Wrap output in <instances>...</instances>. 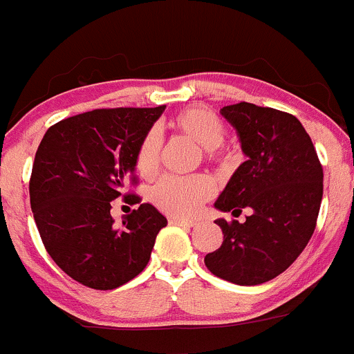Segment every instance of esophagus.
<instances>
[{"instance_id": "obj_1", "label": "esophagus", "mask_w": 354, "mask_h": 354, "mask_svg": "<svg viewBox=\"0 0 354 354\" xmlns=\"http://www.w3.org/2000/svg\"><path fill=\"white\" fill-rule=\"evenodd\" d=\"M170 225H178V227H196V221H191V220H184V218H170L169 220Z\"/></svg>"}]
</instances>
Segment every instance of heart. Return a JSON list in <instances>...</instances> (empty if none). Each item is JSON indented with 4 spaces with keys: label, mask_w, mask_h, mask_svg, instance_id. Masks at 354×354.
I'll return each mask as SVG.
<instances>
[{
    "label": "heart",
    "mask_w": 354,
    "mask_h": 354,
    "mask_svg": "<svg viewBox=\"0 0 354 354\" xmlns=\"http://www.w3.org/2000/svg\"><path fill=\"white\" fill-rule=\"evenodd\" d=\"M170 126L194 140L209 156H218L221 153L225 124L214 112L207 109H187L177 114ZM160 153L162 138L158 131L150 129L141 138L134 155V165L141 177L150 178L158 172ZM214 192V182L207 176H167L151 189L150 198L151 203L163 213L176 218H192L199 213L204 203L213 198Z\"/></svg>",
    "instance_id": "b5f03b06"
}]
</instances>
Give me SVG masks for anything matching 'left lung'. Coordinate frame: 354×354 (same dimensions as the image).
Returning <instances> with one entry per match:
<instances>
[{"label": "left lung", "instance_id": "left-lung-1", "mask_svg": "<svg viewBox=\"0 0 354 354\" xmlns=\"http://www.w3.org/2000/svg\"><path fill=\"white\" fill-rule=\"evenodd\" d=\"M236 129L247 160L235 170L214 207L245 221L216 220L220 249L204 257L214 276L242 286L269 281L304 252L319 216L324 172L305 127L295 115L240 102L221 109Z\"/></svg>", "mask_w": 354, "mask_h": 354}]
</instances>
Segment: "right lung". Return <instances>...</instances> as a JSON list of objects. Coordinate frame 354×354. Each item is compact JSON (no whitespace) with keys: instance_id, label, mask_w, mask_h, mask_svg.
<instances>
[{"instance_id":"obj_1","label":"right lung","mask_w":354,"mask_h":354,"mask_svg":"<svg viewBox=\"0 0 354 354\" xmlns=\"http://www.w3.org/2000/svg\"><path fill=\"white\" fill-rule=\"evenodd\" d=\"M165 105L95 109L63 119L44 134L32 165L30 206L47 254L64 272L93 290H114L136 278L150 261L167 218L140 204L122 227L111 201L136 185L134 155Z\"/></svg>"}]
</instances>
